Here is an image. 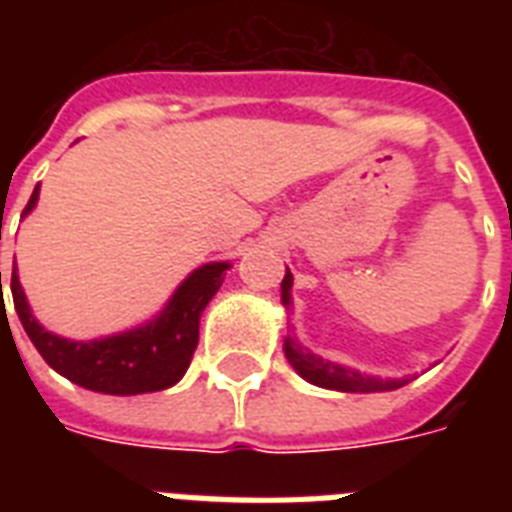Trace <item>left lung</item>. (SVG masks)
I'll return each instance as SVG.
<instances>
[{
    "label": "left lung",
    "mask_w": 512,
    "mask_h": 512,
    "mask_svg": "<svg viewBox=\"0 0 512 512\" xmlns=\"http://www.w3.org/2000/svg\"><path fill=\"white\" fill-rule=\"evenodd\" d=\"M292 273L287 268V276L281 281V303L292 305ZM284 356L295 372L303 377V380L319 385V388L329 390H342V393H380V390H396L401 385H406V377L401 380H382V377H369V374H361L356 369H348V366H340L335 361H324L321 356L311 353L308 348H303L295 337H287L284 340Z\"/></svg>",
    "instance_id": "left-lung-1"
}]
</instances>
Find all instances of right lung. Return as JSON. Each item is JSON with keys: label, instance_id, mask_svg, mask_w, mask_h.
Here are the masks:
<instances>
[{"label": "right lung", "instance_id": "add662e5", "mask_svg": "<svg viewBox=\"0 0 512 512\" xmlns=\"http://www.w3.org/2000/svg\"><path fill=\"white\" fill-rule=\"evenodd\" d=\"M36 199H39V185L31 193L23 215L34 209ZM228 268L231 263L201 265L177 287L167 308L154 321L122 335L90 342H74L52 335L34 319L18 281V268H12L10 289L20 324L55 372L95 393L138 396V393L172 388L183 377L191 364L193 350L199 345L201 313L220 289Z\"/></svg>", "mask_w": 512, "mask_h": 512}]
</instances>
